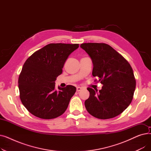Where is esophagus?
<instances>
[{
    "label": "esophagus",
    "mask_w": 151,
    "mask_h": 151,
    "mask_svg": "<svg viewBox=\"0 0 151 151\" xmlns=\"http://www.w3.org/2000/svg\"><path fill=\"white\" fill-rule=\"evenodd\" d=\"M81 89H82V88H80V87H77V88H76V91H77V92L80 91Z\"/></svg>",
    "instance_id": "obj_1"
}]
</instances>
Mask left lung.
Here are the masks:
<instances>
[{"mask_svg":"<svg viewBox=\"0 0 151 151\" xmlns=\"http://www.w3.org/2000/svg\"><path fill=\"white\" fill-rule=\"evenodd\" d=\"M80 47L88 54L93 63L92 75L103 84L98 91L90 93L84 105L95 117L107 119L121 114L132 101L136 81L129 63L113 47L105 43H83Z\"/></svg>","mask_w":151,"mask_h":151,"instance_id":"8db88e82","label":"left lung"}]
</instances>
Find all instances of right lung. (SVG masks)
I'll return each mask as SVG.
<instances>
[{"instance_id": "right-lung-1", "label": "right lung", "mask_w": 151, "mask_h": 151, "mask_svg": "<svg viewBox=\"0 0 151 151\" xmlns=\"http://www.w3.org/2000/svg\"><path fill=\"white\" fill-rule=\"evenodd\" d=\"M79 44L50 43L35 52L24 63L18 79L22 104L29 111L44 119L62 115L76 92L73 86L55 88L69 55Z\"/></svg>"}]
</instances>
